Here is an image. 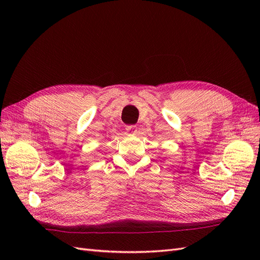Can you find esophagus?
<instances>
[{
  "label": "esophagus",
  "mask_w": 260,
  "mask_h": 260,
  "mask_svg": "<svg viewBox=\"0 0 260 260\" xmlns=\"http://www.w3.org/2000/svg\"><path fill=\"white\" fill-rule=\"evenodd\" d=\"M127 130H131L133 133H137V127H136V125H128Z\"/></svg>",
  "instance_id": "1"
}]
</instances>
